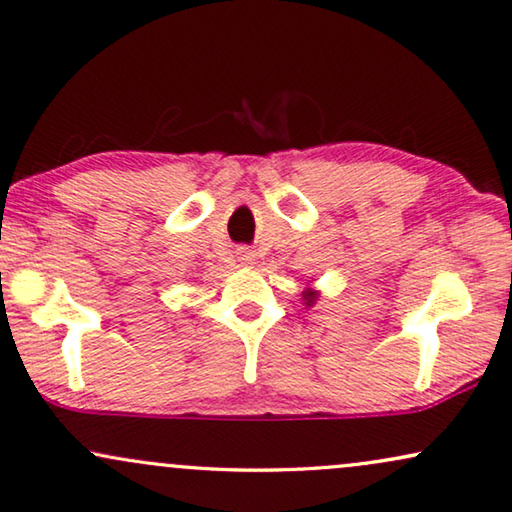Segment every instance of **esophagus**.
Instances as JSON below:
<instances>
[{
	"instance_id": "esophagus-1",
	"label": "esophagus",
	"mask_w": 512,
	"mask_h": 512,
	"mask_svg": "<svg viewBox=\"0 0 512 512\" xmlns=\"http://www.w3.org/2000/svg\"><path fill=\"white\" fill-rule=\"evenodd\" d=\"M237 259L244 266H253L255 264V253H253V250H248V248H239Z\"/></svg>"
}]
</instances>
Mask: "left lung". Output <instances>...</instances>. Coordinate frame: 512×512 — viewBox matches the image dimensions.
Instances as JSON below:
<instances>
[{
    "mask_svg": "<svg viewBox=\"0 0 512 512\" xmlns=\"http://www.w3.org/2000/svg\"><path fill=\"white\" fill-rule=\"evenodd\" d=\"M302 300L306 306H313L315 300H318V291H313V288H304L302 291Z\"/></svg>",
    "mask_w": 512,
    "mask_h": 512,
    "instance_id": "8db88e82",
    "label": "left lung"
}]
</instances>
